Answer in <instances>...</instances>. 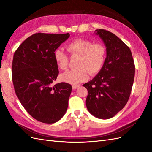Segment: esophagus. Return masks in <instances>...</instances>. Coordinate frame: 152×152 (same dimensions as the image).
<instances>
[{
  "mask_svg": "<svg viewBox=\"0 0 152 152\" xmlns=\"http://www.w3.org/2000/svg\"><path fill=\"white\" fill-rule=\"evenodd\" d=\"M80 86V85H73L72 86V89H77L78 88H79Z\"/></svg>",
  "mask_w": 152,
  "mask_h": 152,
  "instance_id": "esophagus-1",
  "label": "esophagus"
}]
</instances>
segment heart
<instances>
[{
	"label": "heart",
	"instance_id": "obj_1",
	"mask_svg": "<svg viewBox=\"0 0 152 152\" xmlns=\"http://www.w3.org/2000/svg\"><path fill=\"white\" fill-rule=\"evenodd\" d=\"M66 49L71 56H79L77 63L78 68L61 74V81L76 85L88 80L89 72L94 75L101 70L106 57V48L101 44H92L91 41L79 38L70 43ZM53 57L59 69H66L69 57L63 50H56Z\"/></svg>",
	"mask_w": 152,
	"mask_h": 152
}]
</instances>
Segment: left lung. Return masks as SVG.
<instances>
[{
    "label": "left lung",
    "mask_w": 152,
    "mask_h": 152,
    "mask_svg": "<svg viewBox=\"0 0 152 152\" xmlns=\"http://www.w3.org/2000/svg\"><path fill=\"white\" fill-rule=\"evenodd\" d=\"M104 42L106 57L101 70L83 84L88 95L86 106L95 117H114L127 104L133 87L135 67L131 51L121 39L104 29L95 30Z\"/></svg>",
    "instance_id": "obj_1"
}]
</instances>
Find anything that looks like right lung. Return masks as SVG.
I'll use <instances>...</instances> for the list:
<instances>
[{
	"mask_svg": "<svg viewBox=\"0 0 152 152\" xmlns=\"http://www.w3.org/2000/svg\"><path fill=\"white\" fill-rule=\"evenodd\" d=\"M69 33H36L15 51L12 81L21 104L32 117L44 124H54L65 114L72 86H52L59 74L54 51L69 38Z\"/></svg>",
	"mask_w": 152,
	"mask_h": 152,
	"instance_id": "1",
	"label": "right lung"
}]
</instances>
